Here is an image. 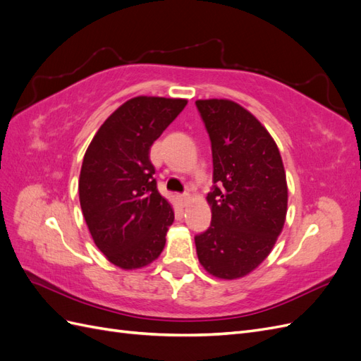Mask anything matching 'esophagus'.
I'll return each instance as SVG.
<instances>
[{
  "mask_svg": "<svg viewBox=\"0 0 361 361\" xmlns=\"http://www.w3.org/2000/svg\"><path fill=\"white\" fill-rule=\"evenodd\" d=\"M179 200L182 202L183 206H187L188 202L191 200V195L188 192H183V194H179Z\"/></svg>",
  "mask_w": 361,
  "mask_h": 361,
  "instance_id": "obj_1",
  "label": "esophagus"
}]
</instances>
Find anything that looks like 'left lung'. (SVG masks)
I'll list each match as a JSON object with an SVG mask.
<instances>
[{
  "label": "left lung",
  "mask_w": 361,
  "mask_h": 361,
  "mask_svg": "<svg viewBox=\"0 0 361 361\" xmlns=\"http://www.w3.org/2000/svg\"><path fill=\"white\" fill-rule=\"evenodd\" d=\"M211 138L212 220L194 238L209 274L233 280L267 259L288 212V183L276 141L244 106L228 99L195 101Z\"/></svg>",
  "instance_id": "left-lung-1"
}]
</instances>
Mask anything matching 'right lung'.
Segmentation results:
<instances>
[{"instance_id":"add662e5","label":"right lung","mask_w":361,"mask_h":361,"mask_svg":"<svg viewBox=\"0 0 361 361\" xmlns=\"http://www.w3.org/2000/svg\"><path fill=\"white\" fill-rule=\"evenodd\" d=\"M187 99L137 96L108 117L87 149L78 182L84 220L96 247L122 269L154 262L174 212L154 179L150 147Z\"/></svg>"}]
</instances>
